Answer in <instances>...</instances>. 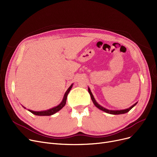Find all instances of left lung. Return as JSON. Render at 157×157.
<instances>
[{
	"instance_id": "1",
	"label": "left lung",
	"mask_w": 157,
	"mask_h": 157,
	"mask_svg": "<svg viewBox=\"0 0 157 157\" xmlns=\"http://www.w3.org/2000/svg\"><path fill=\"white\" fill-rule=\"evenodd\" d=\"M88 92H89V94H90V97H91V99H92V102H93L94 105L95 106H96L98 108H99V110H102V111H103V112H106V113H107L113 114V115H119V114L126 113L128 112L129 110H130L131 109H132V108H133L136 105H137V103H135L134 105H133L132 106H130V107L128 108L124 109V110H108V109H106V108H104L103 106H101V105L98 103V102H97L96 101H95V98H94V95H93L92 93L91 92V90H90L89 87L88 88Z\"/></svg>"
}]
</instances>
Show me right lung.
I'll use <instances>...</instances> for the list:
<instances>
[{"instance_id": "add662e5", "label": "right lung", "mask_w": 157, "mask_h": 157, "mask_svg": "<svg viewBox=\"0 0 157 157\" xmlns=\"http://www.w3.org/2000/svg\"><path fill=\"white\" fill-rule=\"evenodd\" d=\"M72 86H73V83L69 86V88H68L67 90L65 92V93L64 94L62 102H61V103L58 105L54 106V107H53L52 108H50V109H49V110H44V111H33V110H28V111H29L30 112H31L34 115H39V116H49V115H53L54 113H56V112L59 111L61 109H62L64 107V106L65 105L67 95H68V94H69L70 90H71ZM23 107L25 109L26 108L24 106H23Z\"/></svg>"}]
</instances>
